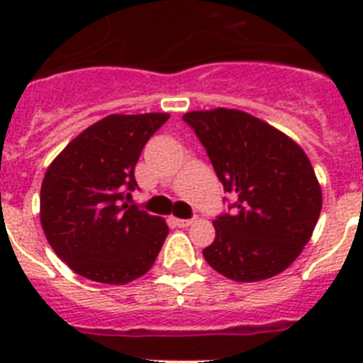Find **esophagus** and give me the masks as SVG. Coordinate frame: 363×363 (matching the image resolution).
Masks as SVG:
<instances>
[{"instance_id":"esophagus-1","label":"esophagus","mask_w":363,"mask_h":363,"mask_svg":"<svg viewBox=\"0 0 363 363\" xmlns=\"http://www.w3.org/2000/svg\"><path fill=\"white\" fill-rule=\"evenodd\" d=\"M175 224L179 228H188V226H192L194 220L192 218H175Z\"/></svg>"}]
</instances>
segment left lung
Listing matches in <instances>:
<instances>
[{"label":"left lung","instance_id":"left-lung-1","mask_svg":"<svg viewBox=\"0 0 363 363\" xmlns=\"http://www.w3.org/2000/svg\"><path fill=\"white\" fill-rule=\"evenodd\" d=\"M207 150L233 213L216 216L207 264L238 282L279 275L309 242L322 190L307 154L282 131L238 109L182 116Z\"/></svg>","mask_w":363,"mask_h":363}]
</instances>
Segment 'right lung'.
<instances>
[{
  "instance_id": "1",
  "label": "right lung",
  "mask_w": 363,
  "mask_h": 363,
  "mask_svg": "<svg viewBox=\"0 0 363 363\" xmlns=\"http://www.w3.org/2000/svg\"><path fill=\"white\" fill-rule=\"evenodd\" d=\"M167 113L109 115L79 133L48 165L41 226L60 259L90 281L128 284L152 267L169 228L125 201L143 147Z\"/></svg>"
}]
</instances>
